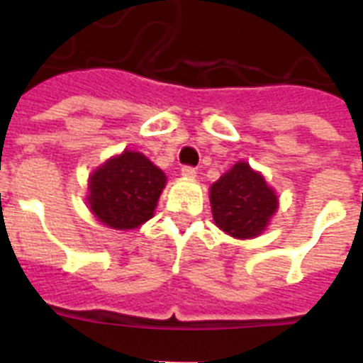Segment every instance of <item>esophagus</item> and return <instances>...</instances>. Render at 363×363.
<instances>
[{"mask_svg":"<svg viewBox=\"0 0 363 363\" xmlns=\"http://www.w3.org/2000/svg\"><path fill=\"white\" fill-rule=\"evenodd\" d=\"M181 174L184 179H189V181H194L195 175H197V172H195V168H191V166H184V168L181 169Z\"/></svg>","mask_w":363,"mask_h":363,"instance_id":"obj_1","label":"esophagus"}]
</instances>
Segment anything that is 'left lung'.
Listing matches in <instances>:
<instances>
[{"mask_svg": "<svg viewBox=\"0 0 363 363\" xmlns=\"http://www.w3.org/2000/svg\"><path fill=\"white\" fill-rule=\"evenodd\" d=\"M210 204L217 228L246 240L266 231L279 210V197L260 172L238 161L211 184Z\"/></svg>", "mask_w": 363, "mask_h": 363, "instance_id": "8db88e82", "label": "left lung"}]
</instances>
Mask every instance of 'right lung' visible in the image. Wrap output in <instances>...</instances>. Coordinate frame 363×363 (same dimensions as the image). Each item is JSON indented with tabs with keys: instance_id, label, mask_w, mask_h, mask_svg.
I'll return each instance as SVG.
<instances>
[{
	"instance_id": "obj_1",
	"label": "right lung",
	"mask_w": 363,
	"mask_h": 363,
	"mask_svg": "<svg viewBox=\"0 0 363 363\" xmlns=\"http://www.w3.org/2000/svg\"><path fill=\"white\" fill-rule=\"evenodd\" d=\"M166 175L146 155L125 150L88 177L86 202L94 217L112 230H135L153 217Z\"/></svg>"
}]
</instances>
